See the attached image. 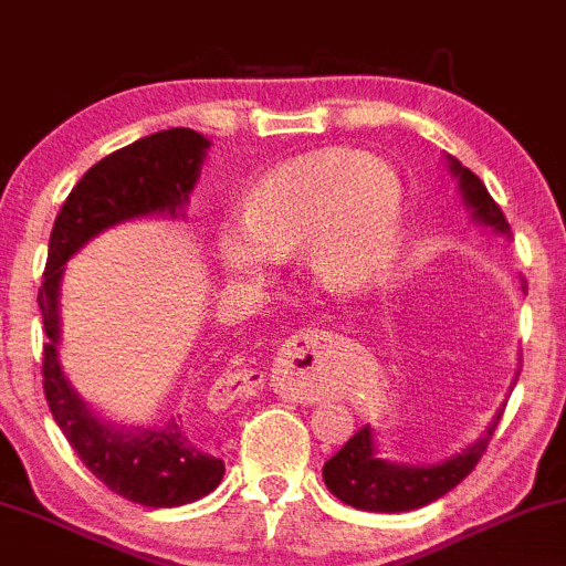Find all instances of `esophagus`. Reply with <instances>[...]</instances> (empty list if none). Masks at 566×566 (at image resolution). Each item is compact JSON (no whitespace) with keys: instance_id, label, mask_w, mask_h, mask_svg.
<instances>
[{"instance_id":"34e87169","label":"esophagus","mask_w":566,"mask_h":566,"mask_svg":"<svg viewBox=\"0 0 566 566\" xmlns=\"http://www.w3.org/2000/svg\"><path fill=\"white\" fill-rule=\"evenodd\" d=\"M313 357H316V352H313ZM296 395H300V392H296ZM291 398H294V395H291ZM307 400H311V395H307Z\"/></svg>"}]
</instances>
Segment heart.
Returning <instances> with one entry per match:
<instances>
[{
    "mask_svg": "<svg viewBox=\"0 0 566 566\" xmlns=\"http://www.w3.org/2000/svg\"><path fill=\"white\" fill-rule=\"evenodd\" d=\"M403 226L406 196L392 168L357 149H324L266 174L244 196L240 223L218 229L214 253L248 277L302 250L322 289L357 294L387 275Z\"/></svg>",
    "mask_w": 566,
    "mask_h": 566,
    "instance_id": "obj_1",
    "label": "heart"
}]
</instances>
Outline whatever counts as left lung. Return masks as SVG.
I'll return each instance as SVG.
<instances>
[{
  "instance_id": "obj_1",
  "label": "left lung",
  "mask_w": 566,
  "mask_h": 566,
  "mask_svg": "<svg viewBox=\"0 0 566 566\" xmlns=\"http://www.w3.org/2000/svg\"><path fill=\"white\" fill-rule=\"evenodd\" d=\"M447 166H450L452 177L458 179L460 196H463L465 209H471V218L482 223L485 229L504 234L510 240V223H506L504 212L496 201H493L482 179L474 171L463 166L458 157L447 155ZM521 373V370H517ZM501 411L488 424L485 433L460 450L458 455L439 460V463H398V460H387L378 452L376 439H373L370 424L359 428L340 452H335L324 463V482L329 493H335L343 504H352L354 510L368 512H409L419 506L430 504V501L441 499L450 493L452 488L460 485L465 476L474 471L480 458L485 455L488 441L496 433V424Z\"/></svg>"
}]
</instances>
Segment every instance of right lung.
<instances>
[{
	"mask_svg": "<svg viewBox=\"0 0 566 566\" xmlns=\"http://www.w3.org/2000/svg\"><path fill=\"white\" fill-rule=\"evenodd\" d=\"M209 142L190 127L153 133L116 149L70 190L54 220L38 305L43 313V389L54 422L81 463L116 496L144 506H182L207 496L226 474L223 460L171 417L160 428H119L97 417L70 387L60 365V283L70 255L125 220L185 214Z\"/></svg>",
	"mask_w": 566,
	"mask_h": 566,
	"instance_id": "obj_1",
	"label": "right lung"
}]
</instances>
